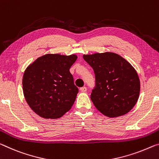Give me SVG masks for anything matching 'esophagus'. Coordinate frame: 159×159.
Here are the masks:
<instances>
[{
	"instance_id": "1",
	"label": "esophagus",
	"mask_w": 159,
	"mask_h": 159,
	"mask_svg": "<svg viewBox=\"0 0 159 159\" xmlns=\"http://www.w3.org/2000/svg\"><path fill=\"white\" fill-rule=\"evenodd\" d=\"M80 91H81V92H85L87 90V88L85 87V86L82 87V88H80Z\"/></svg>"
}]
</instances>
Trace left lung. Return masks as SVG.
<instances>
[{
	"label": "left lung",
	"mask_w": 159,
	"mask_h": 159,
	"mask_svg": "<svg viewBox=\"0 0 159 159\" xmlns=\"http://www.w3.org/2000/svg\"><path fill=\"white\" fill-rule=\"evenodd\" d=\"M83 57L95 73V86L90 99L98 110L108 117L129 112L140 92L139 79L134 67L113 52L84 54Z\"/></svg>",
	"instance_id": "left-lung-1"
}]
</instances>
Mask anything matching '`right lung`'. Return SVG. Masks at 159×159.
<instances>
[{"label": "right lung", "mask_w": 159, "mask_h": 159, "mask_svg": "<svg viewBox=\"0 0 159 159\" xmlns=\"http://www.w3.org/2000/svg\"><path fill=\"white\" fill-rule=\"evenodd\" d=\"M76 59L75 54H47L25 69L23 94L37 115L45 119H57L71 108L79 89L69 69Z\"/></svg>", "instance_id": "add662e5"}]
</instances>
